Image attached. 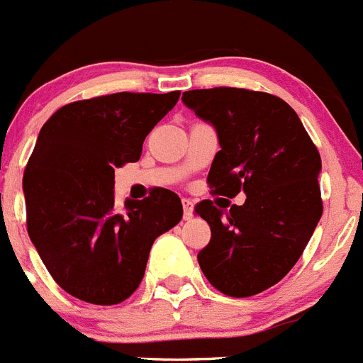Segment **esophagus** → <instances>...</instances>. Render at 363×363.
<instances>
[{
    "label": "esophagus",
    "mask_w": 363,
    "mask_h": 363,
    "mask_svg": "<svg viewBox=\"0 0 363 363\" xmlns=\"http://www.w3.org/2000/svg\"><path fill=\"white\" fill-rule=\"evenodd\" d=\"M182 203H184V218H185V220H189V218H192V211H194V201L189 200V198H184V200H182Z\"/></svg>",
    "instance_id": "34e87169"
}]
</instances>
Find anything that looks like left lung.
Segmentation results:
<instances>
[{
	"mask_svg": "<svg viewBox=\"0 0 363 363\" xmlns=\"http://www.w3.org/2000/svg\"><path fill=\"white\" fill-rule=\"evenodd\" d=\"M182 99L218 133L221 150L207 176L213 194L247 196L229 211L230 201L194 207L211 225L198 264L220 293L255 296L294 267L322 218L320 152L278 96L214 86L187 91Z\"/></svg>",
	"mask_w": 363,
	"mask_h": 363,
	"instance_id": "left-lung-1",
	"label": "left lung"
}]
</instances>
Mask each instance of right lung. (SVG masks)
I'll list each match as a JSON object with an SVG mask.
<instances>
[{
	"instance_id": "1",
	"label": "right lung",
	"mask_w": 363,
	"mask_h": 363,
	"mask_svg": "<svg viewBox=\"0 0 363 363\" xmlns=\"http://www.w3.org/2000/svg\"><path fill=\"white\" fill-rule=\"evenodd\" d=\"M179 98L116 92L72 101L41 127L23 172L27 230L63 291L96 306L127 300L150 247L184 216L178 194L154 187L114 203V169L138 162L145 136Z\"/></svg>"
}]
</instances>
